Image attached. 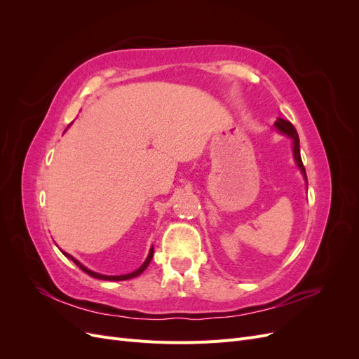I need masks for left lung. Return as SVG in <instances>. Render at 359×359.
<instances>
[{
    "mask_svg": "<svg viewBox=\"0 0 359 359\" xmlns=\"http://www.w3.org/2000/svg\"><path fill=\"white\" fill-rule=\"evenodd\" d=\"M276 127L280 130V132H283V133L289 135V136L293 139V156H295V160H297V163H298V166H299L301 172L304 173V177H306V181H307L306 168H304V165H302L301 154H299V137H298V133H297L295 127H293L289 121H286V119H283V118H278V119H277Z\"/></svg>",
    "mask_w": 359,
    "mask_h": 359,
    "instance_id": "1",
    "label": "left lung"
}]
</instances>
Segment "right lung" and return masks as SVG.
Masks as SVG:
<instances>
[{"label": "right lung", "instance_id": "1", "mask_svg": "<svg viewBox=\"0 0 359 359\" xmlns=\"http://www.w3.org/2000/svg\"><path fill=\"white\" fill-rule=\"evenodd\" d=\"M64 253V252H62ZM66 255L67 257H70L73 262L78 265L83 273H86L88 276H91V277H94V278H100V280H112V281H118V280H128V278H133V277H136V276H139L140 273H144V271L147 269V266L149 265V262H151V259H153V255H154V248H151L149 250V255H148V257H147V260L144 262V265L140 266L139 269H136V271H133V273H130V274H126V276H102V274H97V273H93V271H90V269H86L82 264H79L78 260H76L74 257H72L70 255H67V253H64Z\"/></svg>", "mask_w": 359, "mask_h": 359}]
</instances>
